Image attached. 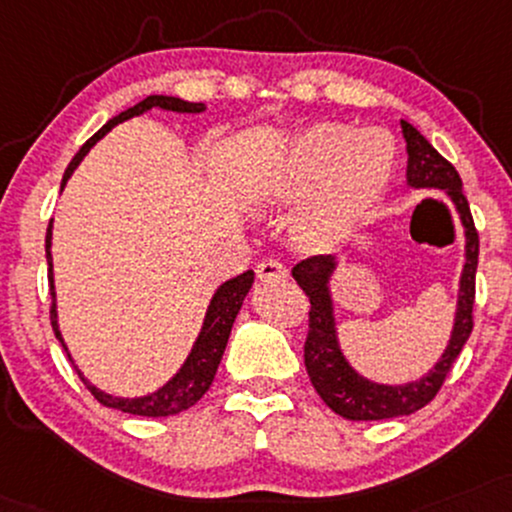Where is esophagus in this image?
Segmentation results:
<instances>
[{"instance_id":"esophagus-1","label":"esophagus","mask_w":512,"mask_h":512,"mask_svg":"<svg viewBox=\"0 0 512 512\" xmlns=\"http://www.w3.org/2000/svg\"><path fill=\"white\" fill-rule=\"evenodd\" d=\"M255 272H257V279H260V281H276V279H286V276H288L286 267H283V264L276 262V260L260 262V264H257Z\"/></svg>"}]
</instances>
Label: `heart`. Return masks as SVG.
I'll return each mask as SVG.
<instances>
[{"label":"heart","mask_w":512,"mask_h":512,"mask_svg":"<svg viewBox=\"0 0 512 512\" xmlns=\"http://www.w3.org/2000/svg\"><path fill=\"white\" fill-rule=\"evenodd\" d=\"M391 164L393 138L384 128L350 133L343 123H319L252 171L240 193L255 214L283 212L307 199L293 219V240L305 250H324L365 212Z\"/></svg>","instance_id":"b5f03b06"}]
</instances>
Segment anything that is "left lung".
<instances>
[{"mask_svg":"<svg viewBox=\"0 0 512 512\" xmlns=\"http://www.w3.org/2000/svg\"><path fill=\"white\" fill-rule=\"evenodd\" d=\"M408 150V171L405 181L415 190H443L453 202L463 224L465 236V262L458 281V300H455L453 329L448 336L446 348L436 365L422 374L420 379L403 381V384H381L365 377L360 369L353 367L343 353L341 338H338L336 305L331 293L338 264L336 255L310 257L293 267V279L310 298V331L305 341V369L319 398L329 405L336 415L346 420H391L417 412L439 393L443 379L451 372L455 357L472 334V303H474V276H477L479 238L470 214V205L463 195V181L451 162H446L434 150L424 135L408 121H400Z\"/></svg>","mask_w":512,"mask_h":512,"instance_id":"8db88e82","label":"left lung"}]
</instances>
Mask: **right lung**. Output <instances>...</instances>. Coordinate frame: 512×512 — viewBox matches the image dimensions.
I'll return each mask as SVG.
<instances>
[{
    "instance_id": "add662e5",
    "label": "right lung",
    "mask_w": 512,
    "mask_h": 512,
    "mask_svg": "<svg viewBox=\"0 0 512 512\" xmlns=\"http://www.w3.org/2000/svg\"><path fill=\"white\" fill-rule=\"evenodd\" d=\"M150 109H164V112H176V114H202L207 107L202 102H186V100H178V97H169V95L145 97V100L135 104V107L126 109V112L114 116V119H109L100 128V131L92 135L88 143L80 147L78 155L71 159L69 169H66L64 181H61V190L66 188L71 174L78 169V164L83 162L85 155L90 152V147L95 145L97 140H102L104 135L112 131L114 126H119V123L133 119V116L150 112ZM45 252H47V267H49V293H52V310H49V315H52V329H54V336L59 338L61 346H64L66 355H69V360L73 362V357L69 353V348H66L64 336H61V329H59L57 291H54V264H52V221H49V229H47ZM252 281H255V272L248 269V272H243L240 276H233V279L224 281L217 291H214L212 300H209V305H207L205 319H202L200 334H197L188 357L183 360V365L178 367V372L174 374V377L166 381V384L159 386L157 391L145 393V396H135V398L114 396V393H107V391L97 389L95 384H90V381L83 377V372L76 367V362H73L78 377L83 379V384L88 386V391L97 400H100L102 405H107V408H112V410L128 412V415L169 417V415H178V412L188 410L190 405H195L197 400L205 396L209 386H212L214 374H217V369H219L221 355H224L226 343H229L233 322H236L240 307H243L245 295L250 293Z\"/></svg>"
}]
</instances>
